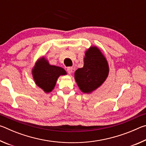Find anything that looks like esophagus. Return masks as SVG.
<instances>
[{"label":"esophagus","mask_w":146,"mask_h":146,"mask_svg":"<svg viewBox=\"0 0 146 146\" xmlns=\"http://www.w3.org/2000/svg\"><path fill=\"white\" fill-rule=\"evenodd\" d=\"M67 71L69 74H71L73 71V68L72 67H68L67 68Z\"/></svg>","instance_id":"1"}]
</instances>
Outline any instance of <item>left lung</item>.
I'll list each match as a JSON object with an SVG mask.
<instances>
[{
	"label": "left lung",
	"instance_id": "1",
	"mask_svg": "<svg viewBox=\"0 0 146 146\" xmlns=\"http://www.w3.org/2000/svg\"><path fill=\"white\" fill-rule=\"evenodd\" d=\"M109 73L106 58L96 47H91L86 52L84 64L75 73V78L80 90L91 93L104 82Z\"/></svg>",
	"mask_w": 146,
	"mask_h": 146
}]
</instances>
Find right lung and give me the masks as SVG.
Wrapping results in <instances>:
<instances>
[{
    "instance_id": "add662e5",
    "label": "right lung",
    "mask_w": 146,
    "mask_h": 146,
    "mask_svg": "<svg viewBox=\"0 0 146 146\" xmlns=\"http://www.w3.org/2000/svg\"><path fill=\"white\" fill-rule=\"evenodd\" d=\"M32 73L36 85L46 93L53 90L59 76L66 74L63 68L49 65L44 58L36 63Z\"/></svg>"
}]
</instances>
